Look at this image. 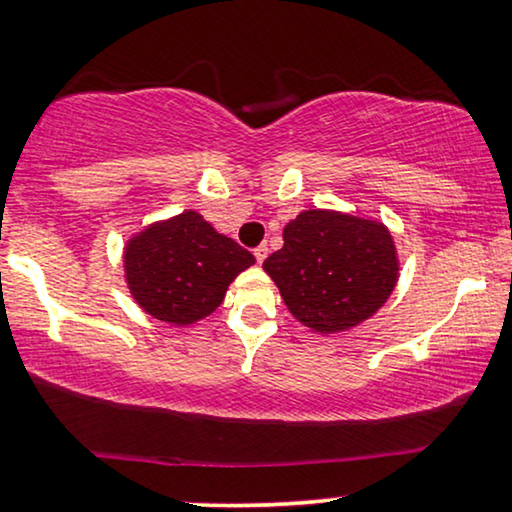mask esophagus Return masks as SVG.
<instances>
[{"instance_id":"obj_1","label":"esophagus","mask_w":512,"mask_h":512,"mask_svg":"<svg viewBox=\"0 0 512 512\" xmlns=\"http://www.w3.org/2000/svg\"><path fill=\"white\" fill-rule=\"evenodd\" d=\"M254 256H256L258 263H263L265 258H267V245H258V247L254 249Z\"/></svg>"}]
</instances>
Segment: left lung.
Masks as SVG:
<instances>
[{
    "label": "left lung",
    "mask_w": 512,
    "mask_h": 512,
    "mask_svg": "<svg viewBox=\"0 0 512 512\" xmlns=\"http://www.w3.org/2000/svg\"><path fill=\"white\" fill-rule=\"evenodd\" d=\"M288 311L320 334L345 332L373 316L398 281L387 226L334 210H304L265 258Z\"/></svg>",
    "instance_id": "obj_1"
}]
</instances>
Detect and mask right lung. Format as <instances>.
I'll return each mask as SVG.
<instances>
[{"label": "right lung", "mask_w": 512, "mask_h": 512, "mask_svg": "<svg viewBox=\"0 0 512 512\" xmlns=\"http://www.w3.org/2000/svg\"><path fill=\"white\" fill-rule=\"evenodd\" d=\"M249 265L254 256L194 210L148 226L125 247L132 297L153 318L178 327L210 316Z\"/></svg>", "instance_id": "add662e5"}]
</instances>
